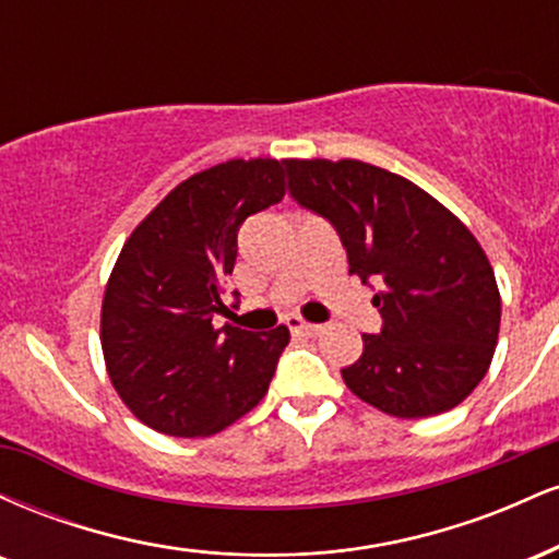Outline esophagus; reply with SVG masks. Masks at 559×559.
Instances as JSON below:
<instances>
[{"label": "esophagus", "instance_id": "1", "mask_svg": "<svg viewBox=\"0 0 559 559\" xmlns=\"http://www.w3.org/2000/svg\"><path fill=\"white\" fill-rule=\"evenodd\" d=\"M286 325H288V331L294 333V336H318V331H320V325L307 323V320H301L297 316L286 318Z\"/></svg>", "mask_w": 559, "mask_h": 559}]
</instances>
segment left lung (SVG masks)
<instances>
[{"mask_svg": "<svg viewBox=\"0 0 559 559\" xmlns=\"http://www.w3.org/2000/svg\"><path fill=\"white\" fill-rule=\"evenodd\" d=\"M286 170L292 197L338 230L349 275L378 286L383 329L342 370L352 394L404 420L457 407L484 381L502 320L476 236L420 186L360 159H286Z\"/></svg>", "mask_w": 559, "mask_h": 559, "instance_id": "1", "label": "left lung"}]
</instances>
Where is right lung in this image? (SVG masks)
I'll use <instances>...</instances> for the list:
<instances>
[{
  "mask_svg": "<svg viewBox=\"0 0 559 559\" xmlns=\"http://www.w3.org/2000/svg\"><path fill=\"white\" fill-rule=\"evenodd\" d=\"M286 159H228L194 173L133 228L102 299V352L115 391L165 436H213L267 394L288 329L254 333L226 310L236 234L286 194Z\"/></svg>",
  "mask_w": 559,
  "mask_h": 559,
  "instance_id": "right-lung-1",
  "label": "right lung"
}]
</instances>
